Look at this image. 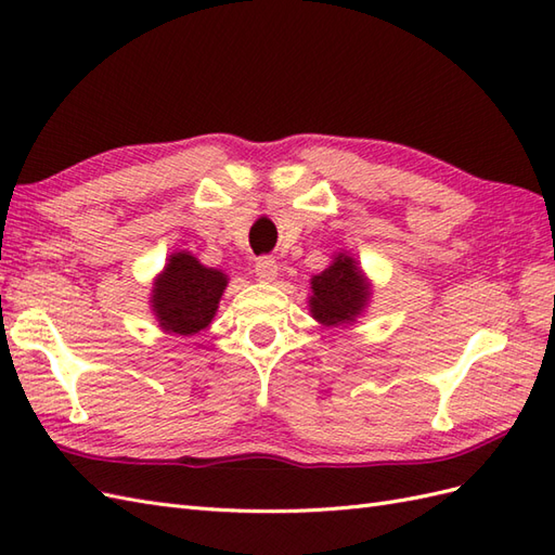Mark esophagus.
Instances as JSON below:
<instances>
[{"label": "esophagus", "mask_w": 555, "mask_h": 555, "mask_svg": "<svg viewBox=\"0 0 555 555\" xmlns=\"http://www.w3.org/2000/svg\"><path fill=\"white\" fill-rule=\"evenodd\" d=\"M276 274H279L276 260H272V258H260V260L256 262V276H258V281L272 283V281L276 279Z\"/></svg>", "instance_id": "esophagus-1"}]
</instances>
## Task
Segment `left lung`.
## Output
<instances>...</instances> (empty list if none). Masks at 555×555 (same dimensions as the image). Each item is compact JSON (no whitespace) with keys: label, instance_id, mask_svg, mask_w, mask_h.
<instances>
[{"label":"left lung","instance_id":"8db88e82","mask_svg":"<svg viewBox=\"0 0 555 555\" xmlns=\"http://www.w3.org/2000/svg\"><path fill=\"white\" fill-rule=\"evenodd\" d=\"M372 297L367 276L362 274L358 262L339 253L327 269L311 279L309 309L311 315L323 325H341L356 321Z\"/></svg>","mask_w":555,"mask_h":555}]
</instances>
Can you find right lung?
Wrapping results in <instances>:
<instances>
[{"label": "right lung", "mask_w": 555, "mask_h": 555, "mask_svg": "<svg viewBox=\"0 0 555 555\" xmlns=\"http://www.w3.org/2000/svg\"><path fill=\"white\" fill-rule=\"evenodd\" d=\"M228 276L204 267L185 250L171 253L169 262L153 281L151 307L169 335H197L214 321Z\"/></svg>", "instance_id": "1"}]
</instances>
